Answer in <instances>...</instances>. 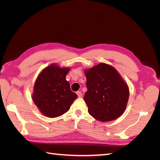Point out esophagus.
<instances>
[{"label":"esophagus","instance_id":"esophagus-1","mask_svg":"<svg viewBox=\"0 0 160 160\" xmlns=\"http://www.w3.org/2000/svg\"><path fill=\"white\" fill-rule=\"evenodd\" d=\"M77 96H78V98H81L82 97V93L81 91H77Z\"/></svg>","mask_w":160,"mask_h":160}]
</instances>
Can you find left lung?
Masks as SVG:
<instances>
[{"instance_id": "1", "label": "left lung", "mask_w": 160, "mask_h": 160, "mask_svg": "<svg viewBox=\"0 0 160 160\" xmlns=\"http://www.w3.org/2000/svg\"><path fill=\"white\" fill-rule=\"evenodd\" d=\"M88 91L83 99L89 113L102 122L119 118L126 109L129 89L113 66L101 62L85 69Z\"/></svg>"}]
</instances>
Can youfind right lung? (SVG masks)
Returning a JSON list of instances; mask_svg holds the SVG:
<instances>
[{
	"instance_id": "obj_1",
	"label": "right lung",
	"mask_w": 160,
	"mask_h": 160,
	"mask_svg": "<svg viewBox=\"0 0 160 160\" xmlns=\"http://www.w3.org/2000/svg\"><path fill=\"white\" fill-rule=\"evenodd\" d=\"M71 67L52 63L43 69L35 82L32 99L40 112L48 118L63 115L77 95L71 91L66 75Z\"/></svg>"
}]
</instances>
